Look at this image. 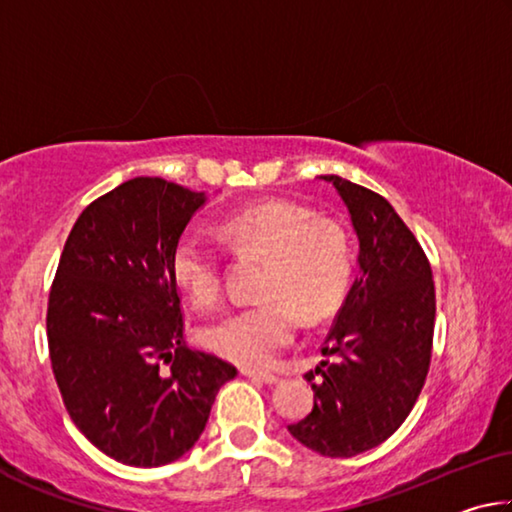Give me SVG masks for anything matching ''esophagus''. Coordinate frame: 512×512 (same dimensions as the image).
<instances>
[{
	"mask_svg": "<svg viewBox=\"0 0 512 512\" xmlns=\"http://www.w3.org/2000/svg\"><path fill=\"white\" fill-rule=\"evenodd\" d=\"M241 375H244V377H250V379H259V381H264V384H277V381H280V377L273 375V372H268V370L241 368Z\"/></svg>",
	"mask_w": 512,
	"mask_h": 512,
	"instance_id": "34e87169",
	"label": "esophagus"
}]
</instances>
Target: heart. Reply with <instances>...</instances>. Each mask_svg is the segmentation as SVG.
I'll return each mask as SVG.
<instances>
[{
    "label": "heart",
    "mask_w": 512,
    "mask_h": 512,
    "mask_svg": "<svg viewBox=\"0 0 512 512\" xmlns=\"http://www.w3.org/2000/svg\"><path fill=\"white\" fill-rule=\"evenodd\" d=\"M219 235L235 253L264 259L257 282L262 300L225 311L203 327L212 352L246 366L266 363L293 341L298 316L320 323L345 298L352 277V244L343 225L289 201H266L230 214ZM171 275L196 305H210L223 287V259L198 232L180 235Z\"/></svg>",
    "instance_id": "obj_1"
}]
</instances>
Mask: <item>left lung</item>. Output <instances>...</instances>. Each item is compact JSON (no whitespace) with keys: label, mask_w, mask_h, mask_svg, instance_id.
Instances as JSON below:
<instances>
[{"label":"left lung","mask_w":512,"mask_h":512,"mask_svg":"<svg viewBox=\"0 0 512 512\" xmlns=\"http://www.w3.org/2000/svg\"><path fill=\"white\" fill-rule=\"evenodd\" d=\"M320 178L348 207L359 275L320 348L336 359L305 375L314 409L289 431L320 456L350 458L391 438L418 400L431 361L436 289L422 246L384 196L341 176Z\"/></svg>","instance_id":"left-lung-1"}]
</instances>
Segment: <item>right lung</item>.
I'll use <instances>...</instances> for the list:
<instances>
[{
  "instance_id": "1",
  "label": "right lung",
  "mask_w": 512,
  "mask_h": 512,
  "mask_svg": "<svg viewBox=\"0 0 512 512\" xmlns=\"http://www.w3.org/2000/svg\"><path fill=\"white\" fill-rule=\"evenodd\" d=\"M203 192L133 178L76 219L49 291L51 368L69 418L115 461L187 454L237 368L185 343L171 250Z\"/></svg>"
}]
</instances>
